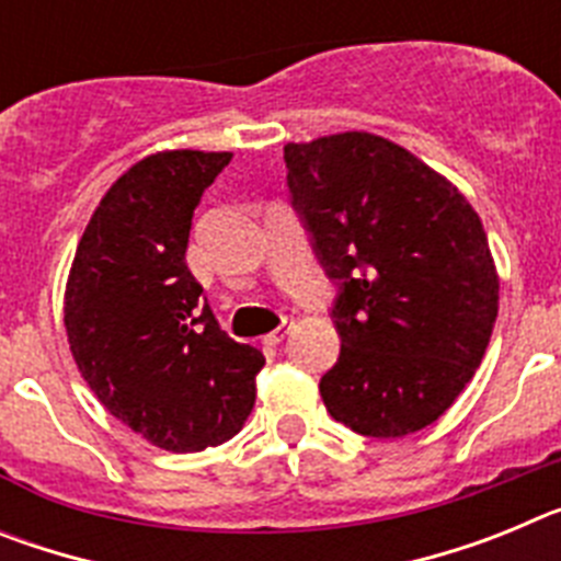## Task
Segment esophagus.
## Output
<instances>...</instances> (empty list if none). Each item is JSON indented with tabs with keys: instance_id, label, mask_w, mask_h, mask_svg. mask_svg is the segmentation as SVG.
I'll list each match as a JSON object with an SVG mask.
<instances>
[{
	"instance_id": "obj_1",
	"label": "esophagus",
	"mask_w": 561,
	"mask_h": 561,
	"mask_svg": "<svg viewBox=\"0 0 561 561\" xmlns=\"http://www.w3.org/2000/svg\"><path fill=\"white\" fill-rule=\"evenodd\" d=\"M289 329H291V323H289V320H284V323L277 325L272 334L264 336V342H266V345H280V342L286 340V334H289Z\"/></svg>"
}]
</instances>
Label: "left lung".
Here are the masks:
<instances>
[{"label": "left lung", "mask_w": 561, "mask_h": 561, "mask_svg": "<svg viewBox=\"0 0 561 561\" xmlns=\"http://www.w3.org/2000/svg\"><path fill=\"white\" fill-rule=\"evenodd\" d=\"M297 219L336 297V365L320 396L370 438L419 433L478 370L497 320V272L472 205L376 134L284 148Z\"/></svg>", "instance_id": "left-lung-1"}]
</instances>
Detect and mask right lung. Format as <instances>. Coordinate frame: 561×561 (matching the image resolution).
<instances>
[{
  "mask_svg": "<svg viewBox=\"0 0 561 561\" xmlns=\"http://www.w3.org/2000/svg\"><path fill=\"white\" fill-rule=\"evenodd\" d=\"M232 153L165 151L128 168L83 230L69 272V348L103 408L168 453L244 427L264 354L219 329L185 264L193 210Z\"/></svg>",
  "mask_w": 561,
  "mask_h": 561,
  "instance_id": "right-lung-1",
  "label": "right lung"
}]
</instances>
